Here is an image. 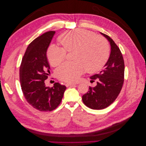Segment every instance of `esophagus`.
<instances>
[{"mask_svg":"<svg viewBox=\"0 0 146 146\" xmlns=\"http://www.w3.org/2000/svg\"><path fill=\"white\" fill-rule=\"evenodd\" d=\"M76 85V84L71 83H67L66 84V86H75Z\"/></svg>","mask_w":146,"mask_h":146,"instance_id":"1","label":"esophagus"}]
</instances>
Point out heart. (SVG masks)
Segmentation results:
<instances>
[{"label": "heart", "mask_w": 146, "mask_h": 146, "mask_svg": "<svg viewBox=\"0 0 146 146\" xmlns=\"http://www.w3.org/2000/svg\"><path fill=\"white\" fill-rule=\"evenodd\" d=\"M62 47L50 46L47 56L50 64L56 66L66 58V52L73 53L74 62H66L56 70L61 80L74 82L84 72L85 67L89 72H94L103 67L108 58L110 47L107 39L94 35L90 31L76 29L61 35L58 38Z\"/></svg>", "instance_id": "heart-1"}]
</instances>
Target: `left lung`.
<instances>
[{
	"label": "left lung",
	"mask_w": 146,
	"mask_h": 146,
	"mask_svg": "<svg viewBox=\"0 0 146 146\" xmlns=\"http://www.w3.org/2000/svg\"><path fill=\"white\" fill-rule=\"evenodd\" d=\"M107 39L111 46L109 58L103 69L90 77L91 81H97V85L90 86L89 91L82 96L86 107L93 110L108 107L116 100L123 83L124 61L119 48L108 35L100 33Z\"/></svg>",
	"instance_id": "obj_1"
}]
</instances>
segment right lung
<instances>
[{"label":"right lung","mask_w":146,"mask_h":146,"mask_svg":"<svg viewBox=\"0 0 146 146\" xmlns=\"http://www.w3.org/2000/svg\"><path fill=\"white\" fill-rule=\"evenodd\" d=\"M55 33L49 31L28 46L19 70L21 89L27 102L40 111H50L61 103L66 87L59 83L47 87L44 81L50 73L46 53Z\"/></svg>","instance_id":"1"}]
</instances>
